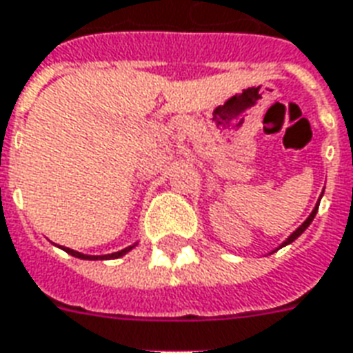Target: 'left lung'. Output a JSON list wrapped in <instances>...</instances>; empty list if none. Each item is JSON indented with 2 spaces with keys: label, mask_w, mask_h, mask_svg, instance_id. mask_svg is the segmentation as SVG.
<instances>
[{
  "label": "left lung",
  "mask_w": 353,
  "mask_h": 353,
  "mask_svg": "<svg viewBox=\"0 0 353 353\" xmlns=\"http://www.w3.org/2000/svg\"><path fill=\"white\" fill-rule=\"evenodd\" d=\"M322 193H324V192H322ZM320 199H322V195H320ZM320 199H318L316 206H314V208H312V212H311V214H309V217H307L305 221H303V223L299 225L298 229L294 230L292 234H290V236H288L287 240H285V242L281 243V245H279V248H277V249L285 248V245H288V243H292L294 240H296V238H299V236H301V234H303V232H305V229H307V227H309V225L312 223V219H314V216H316V212H318V206H320ZM277 249H275V251H277Z\"/></svg>",
  "instance_id": "1"
}]
</instances>
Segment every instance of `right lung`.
Wrapping results in <instances>:
<instances>
[{
    "mask_svg": "<svg viewBox=\"0 0 353 353\" xmlns=\"http://www.w3.org/2000/svg\"><path fill=\"white\" fill-rule=\"evenodd\" d=\"M137 243H134V245H130V248H124L121 249V251H117V253H110V255H83V253H79V251H74V249L70 248H63L68 253V255L76 256V259H83V261H110V259H119V256L126 255L128 251H132V249L136 248Z\"/></svg>",
    "mask_w": 353,
    "mask_h": 353,
    "instance_id": "1",
    "label": "right lung"
}]
</instances>
